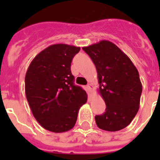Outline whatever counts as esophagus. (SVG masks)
<instances>
[{"label":"esophagus","instance_id":"1","mask_svg":"<svg viewBox=\"0 0 160 160\" xmlns=\"http://www.w3.org/2000/svg\"><path fill=\"white\" fill-rule=\"evenodd\" d=\"M87 89L89 91H93L94 90V86H93L92 84H88Z\"/></svg>","mask_w":160,"mask_h":160}]
</instances>
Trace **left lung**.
Segmentation results:
<instances>
[{"mask_svg":"<svg viewBox=\"0 0 160 160\" xmlns=\"http://www.w3.org/2000/svg\"><path fill=\"white\" fill-rule=\"evenodd\" d=\"M95 64L99 92L106 109L95 116L100 129L119 131L128 126L139 110L142 84L138 70L120 49L109 41L83 47Z\"/></svg>","mask_w":160,"mask_h":160,"instance_id":"1","label":"left lung"}]
</instances>
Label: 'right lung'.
<instances>
[{
	"label": "right lung",
	"mask_w": 160,
	"mask_h": 160,
	"mask_svg": "<svg viewBox=\"0 0 160 160\" xmlns=\"http://www.w3.org/2000/svg\"><path fill=\"white\" fill-rule=\"evenodd\" d=\"M80 47L66 44L48 46L34 58L25 78V91L31 112L44 129L62 133L75 126L87 94L74 85L70 65Z\"/></svg>",
	"instance_id": "obj_1"
}]
</instances>
